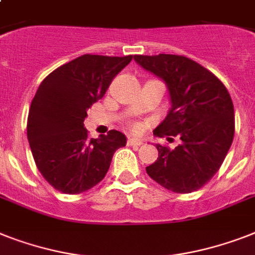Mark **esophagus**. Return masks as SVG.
Wrapping results in <instances>:
<instances>
[{
    "label": "esophagus",
    "instance_id": "obj_1",
    "mask_svg": "<svg viewBox=\"0 0 255 255\" xmlns=\"http://www.w3.org/2000/svg\"><path fill=\"white\" fill-rule=\"evenodd\" d=\"M127 144L132 146H140L142 145V140H140V138H134V137H128Z\"/></svg>",
    "mask_w": 255,
    "mask_h": 255
}]
</instances>
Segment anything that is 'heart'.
Here are the masks:
<instances>
[{
	"instance_id": "b5f03b06",
	"label": "heart",
	"mask_w": 255,
	"mask_h": 255,
	"mask_svg": "<svg viewBox=\"0 0 255 255\" xmlns=\"http://www.w3.org/2000/svg\"><path fill=\"white\" fill-rule=\"evenodd\" d=\"M129 127H131L132 128V129H133V131H136V129H137V124H134V123H131V124H129Z\"/></svg>"
}]
</instances>
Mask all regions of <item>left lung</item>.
<instances>
[{"mask_svg":"<svg viewBox=\"0 0 255 255\" xmlns=\"http://www.w3.org/2000/svg\"><path fill=\"white\" fill-rule=\"evenodd\" d=\"M134 60L162 78L170 93V113L154 134H178L182 140L175 149L157 144L158 158L146 166V173L177 194L196 191L216 174L233 141L231 95L212 72L186 56L137 55Z\"/></svg>","mask_w":255,"mask_h":255,"instance_id":"8db88e82","label":"left lung"}]
</instances>
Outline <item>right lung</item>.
Masks as SVG:
<instances>
[{
  "label": "right lung",
  "instance_id": "1",
  "mask_svg": "<svg viewBox=\"0 0 255 255\" xmlns=\"http://www.w3.org/2000/svg\"><path fill=\"white\" fill-rule=\"evenodd\" d=\"M131 60L88 53L41 81L28 111L27 138L40 174L57 191L73 195L98 185L115 150L126 146V136L115 129L90 140L84 121Z\"/></svg>",
  "mask_w": 255,
  "mask_h": 255
}]
</instances>
